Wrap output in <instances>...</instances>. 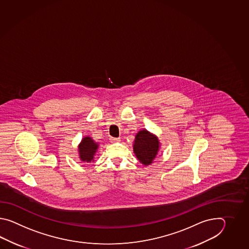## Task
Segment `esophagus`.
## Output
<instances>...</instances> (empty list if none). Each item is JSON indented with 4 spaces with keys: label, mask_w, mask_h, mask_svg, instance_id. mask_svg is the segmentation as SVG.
<instances>
[{
    "label": "esophagus",
    "mask_w": 249,
    "mask_h": 249,
    "mask_svg": "<svg viewBox=\"0 0 249 249\" xmlns=\"http://www.w3.org/2000/svg\"><path fill=\"white\" fill-rule=\"evenodd\" d=\"M109 140H110V142L112 143H117L119 142H120V139H119V138L110 137V139H109Z\"/></svg>",
    "instance_id": "34e87169"
}]
</instances>
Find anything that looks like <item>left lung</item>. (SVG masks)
<instances>
[{
	"label": "left lung",
	"mask_w": 249,
	"mask_h": 249,
	"mask_svg": "<svg viewBox=\"0 0 249 249\" xmlns=\"http://www.w3.org/2000/svg\"><path fill=\"white\" fill-rule=\"evenodd\" d=\"M132 148L140 163L147 166L152 164L157 158L160 149V142L157 135L142 129L136 133Z\"/></svg>",
	"instance_id": "obj_1"
}]
</instances>
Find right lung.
Listing matches in <instances>:
<instances>
[{
	"mask_svg": "<svg viewBox=\"0 0 249 249\" xmlns=\"http://www.w3.org/2000/svg\"><path fill=\"white\" fill-rule=\"evenodd\" d=\"M99 143L94 142L90 136L82 139L78 145V155L81 161L85 163H91L94 161L95 155L99 149Z\"/></svg>",
	"mask_w": 249,
	"mask_h": 249,
	"instance_id": "add662e5",
	"label": "right lung"
}]
</instances>
